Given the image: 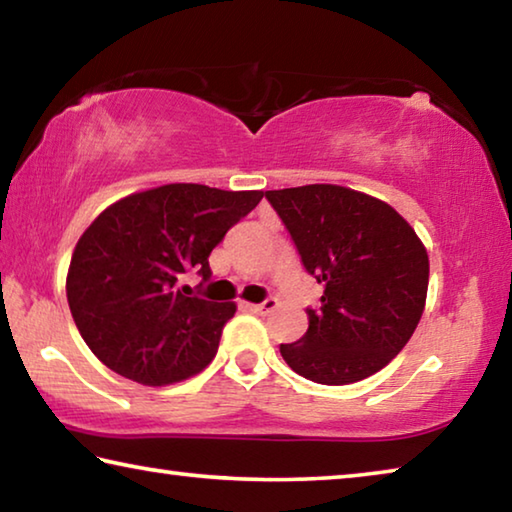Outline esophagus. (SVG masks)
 Here are the masks:
<instances>
[{
  "instance_id": "obj_1",
  "label": "esophagus",
  "mask_w": 512,
  "mask_h": 512,
  "mask_svg": "<svg viewBox=\"0 0 512 512\" xmlns=\"http://www.w3.org/2000/svg\"><path fill=\"white\" fill-rule=\"evenodd\" d=\"M244 307L248 311H253V314H271V311L277 307V300L275 298H266L264 302H259V305H250V302H246Z\"/></svg>"
}]
</instances>
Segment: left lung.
<instances>
[{"mask_svg": "<svg viewBox=\"0 0 512 512\" xmlns=\"http://www.w3.org/2000/svg\"><path fill=\"white\" fill-rule=\"evenodd\" d=\"M305 271L325 284L309 329L280 354L300 377L345 386L375 375L409 343L429 287V257L391 205L339 185L266 192Z\"/></svg>", "mask_w": 512, "mask_h": 512, "instance_id": "8db88e82", "label": "left lung"}]
</instances>
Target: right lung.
<instances>
[{
  "mask_svg": "<svg viewBox=\"0 0 512 512\" xmlns=\"http://www.w3.org/2000/svg\"><path fill=\"white\" fill-rule=\"evenodd\" d=\"M264 192L176 183L126 196L83 232L67 273V302L83 341L117 375L178 384L219 350L232 302L198 298L180 277H212L210 253Z\"/></svg>",
  "mask_w": 512,
  "mask_h": 512,
  "instance_id": "add662e5",
  "label": "right lung"
}]
</instances>
